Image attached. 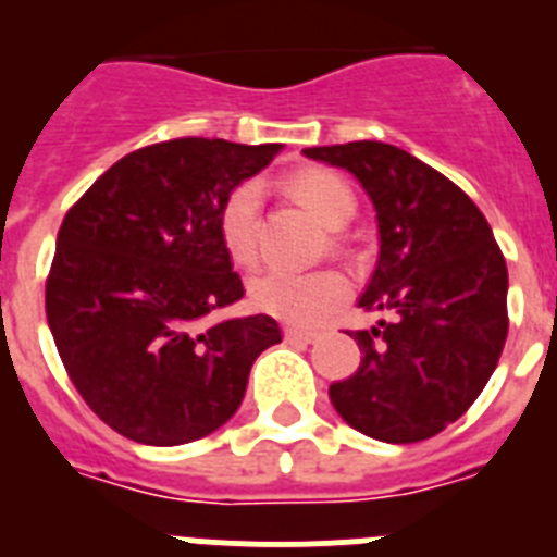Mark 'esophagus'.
<instances>
[{
	"label": "esophagus",
	"mask_w": 557,
	"mask_h": 557,
	"mask_svg": "<svg viewBox=\"0 0 557 557\" xmlns=\"http://www.w3.org/2000/svg\"><path fill=\"white\" fill-rule=\"evenodd\" d=\"M284 337H287L289 343H314V339L321 337V332H314V329L287 326V329H284Z\"/></svg>",
	"instance_id": "1"
}]
</instances>
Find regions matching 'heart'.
Instances as JSON below:
<instances>
[{
	"mask_svg": "<svg viewBox=\"0 0 557 557\" xmlns=\"http://www.w3.org/2000/svg\"><path fill=\"white\" fill-rule=\"evenodd\" d=\"M287 189L326 228H343L357 211V195L343 175L321 166L289 175ZM220 243L231 262L250 268L259 256V184L243 181L225 195L220 206ZM348 278L339 270L323 268L312 273L268 270L250 282V304L278 321L309 326L326 318L348 298Z\"/></svg>",
	"mask_w": 557,
	"mask_h": 557,
	"instance_id": "heart-1",
	"label": "heart"
}]
</instances>
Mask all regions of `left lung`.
<instances>
[{
  "mask_svg": "<svg viewBox=\"0 0 557 557\" xmlns=\"http://www.w3.org/2000/svg\"><path fill=\"white\" fill-rule=\"evenodd\" d=\"M368 191L379 259L359 307L387 321L354 332L362 362L329 387L348 426L385 444L444 432L488 385L508 337V264L488 220L446 175L385 141L307 147Z\"/></svg>",
  "mask_w": 557,
  "mask_h": 557,
  "instance_id": "8db88e82",
  "label": "left lung"
}]
</instances>
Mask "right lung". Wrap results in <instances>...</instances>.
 <instances>
[{
    "mask_svg": "<svg viewBox=\"0 0 557 557\" xmlns=\"http://www.w3.org/2000/svg\"><path fill=\"white\" fill-rule=\"evenodd\" d=\"M282 145L159 141L127 152L63 218L47 321L72 385L111 430L178 446L220 430L253 359L282 343L270 314L214 321L243 298L220 206Z\"/></svg>",
    "mask_w": 557,
    "mask_h": 557,
    "instance_id": "add662e5",
    "label": "right lung"
}]
</instances>
